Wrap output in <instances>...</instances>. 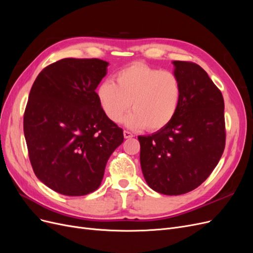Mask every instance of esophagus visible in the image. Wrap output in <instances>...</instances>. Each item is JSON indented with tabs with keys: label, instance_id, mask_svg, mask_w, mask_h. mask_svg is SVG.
I'll return each mask as SVG.
<instances>
[{
	"label": "esophagus",
	"instance_id": "obj_1",
	"mask_svg": "<svg viewBox=\"0 0 253 253\" xmlns=\"http://www.w3.org/2000/svg\"><path fill=\"white\" fill-rule=\"evenodd\" d=\"M124 136H125L126 139H127V138H132L134 135L131 132H128V131H124Z\"/></svg>",
	"mask_w": 253,
	"mask_h": 253
}]
</instances>
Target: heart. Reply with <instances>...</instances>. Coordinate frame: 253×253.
Wrapping results in <instances>:
<instances>
[{
    "mask_svg": "<svg viewBox=\"0 0 253 253\" xmlns=\"http://www.w3.org/2000/svg\"><path fill=\"white\" fill-rule=\"evenodd\" d=\"M114 80L101 82L96 89L99 104L113 122L121 120L129 104L133 111L124 122L131 128L158 131L175 117L182 89L173 72L136 62L119 70Z\"/></svg>",
    "mask_w": 253,
    "mask_h": 253,
    "instance_id": "heart-1",
    "label": "heart"
}]
</instances>
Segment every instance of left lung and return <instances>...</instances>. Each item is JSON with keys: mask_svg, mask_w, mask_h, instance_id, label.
<instances>
[{"mask_svg": "<svg viewBox=\"0 0 253 253\" xmlns=\"http://www.w3.org/2000/svg\"><path fill=\"white\" fill-rule=\"evenodd\" d=\"M181 100L169 125L138 136L140 165L149 187L165 195L190 192L209 177L226 142L224 98L203 68L173 61Z\"/></svg>", "mask_w": 253, "mask_h": 253, "instance_id": "obj_1", "label": "left lung"}]
</instances>
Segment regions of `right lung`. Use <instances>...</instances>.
I'll use <instances>...</instances> for the list:
<instances>
[{"mask_svg":"<svg viewBox=\"0 0 253 253\" xmlns=\"http://www.w3.org/2000/svg\"><path fill=\"white\" fill-rule=\"evenodd\" d=\"M109 63L66 58L46 66L30 89L24 135L36 176L67 196L94 192L101 185L124 131L110 120L96 88Z\"/></svg>","mask_w":253,"mask_h":253,"instance_id":"right-lung-1","label":"right lung"}]
</instances>
